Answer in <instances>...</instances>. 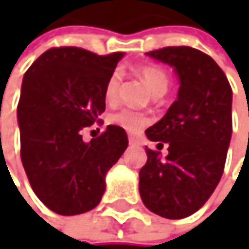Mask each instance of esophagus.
<instances>
[{
    "label": "esophagus",
    "mask_w": 249,
    "mask_h": 249,
    "mask_svg": "<svg viewBox=\"0 0 249 249\" xmlns=\"http://www.w3.org/2000/svg\"><path fill=\"white\" fill-rule=\"evenodd\" d=\"M130 145H133V146H139L140 145V142H139V139L137 137H130Z\"/></svg>",
    "instance_id": "1"
}]
</instances>
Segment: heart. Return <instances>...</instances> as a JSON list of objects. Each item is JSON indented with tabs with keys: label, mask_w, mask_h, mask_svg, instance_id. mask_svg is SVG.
<instances>
[{
	"label": "heart",
	"mask_w": 249,
	"mask_h": 249,
	"mask_svg": "<svg viewBox=\"0 0 249 249\" xmlns=\"http://www.w3.org/2000/svg\"><path fill=\"white\" fill-rule=\"evenodd\" d=\"M139 76L148 83L149 89L155 94V95H162L167 91L169 87V76L167 73L160 69L157 65H146L139 69ZM121 82H122V73L121 71H113L110 74V77L106 82V87H104V97L109 103L116 101L118 95H119V89H121ZM110 122L115 124V125L127 130L130 133H137L140 131L143 127H146L151 122V118L146 116L145 113H140L131 109H124L119 110L116 113H113L110 116Z\"/></svg>",
	"instance_id": "b5f03b06"
}]
</instances>
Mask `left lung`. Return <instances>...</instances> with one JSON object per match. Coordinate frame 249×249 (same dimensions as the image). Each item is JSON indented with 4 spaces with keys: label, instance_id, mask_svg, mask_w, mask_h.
Returning a JSON list of instances; mask_svg holds the SVG:
<instances>
[{
    "label": "left lung",
    "instance_id": "left-lung-1",
    "mask_svg": "<svg viewBox=\"0 0 249 249\" xmlns=\"http://www.w3.org/2000/svg\"><path fill=\"white\" fill-rule=\"evenodd\" d=\"M173 67L178 98L145 133L157 149L139 172V193L151 212L180 219L202 208L224 172L231 139V88L219 65L190 46H170L146 53Z\"/></svg>",
    "mask_w": 249,
    "mask_h": 249
}]
</instances>
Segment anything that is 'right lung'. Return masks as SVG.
<instances>
[{
	"label": "right lung",
	"instance_id": "add662e5",
	"mask_svg": "<svg viewBox=\"0 0 249 249\" xmlns=\"http://www.w3.org/2000/svg\"><path fill=\"white\" fill-rule=\"evenodd\" d=\"M124 52L100 56L80 47H53L22 80L18 104L20 158L41 203L59 215L94 209L106 175L128 146L124 128L107 125L83 142L82 130L106 109L104 87Z\"/></svg>",
	"mask_w": 249,
	"mask_h": 249
}]
</instances>
